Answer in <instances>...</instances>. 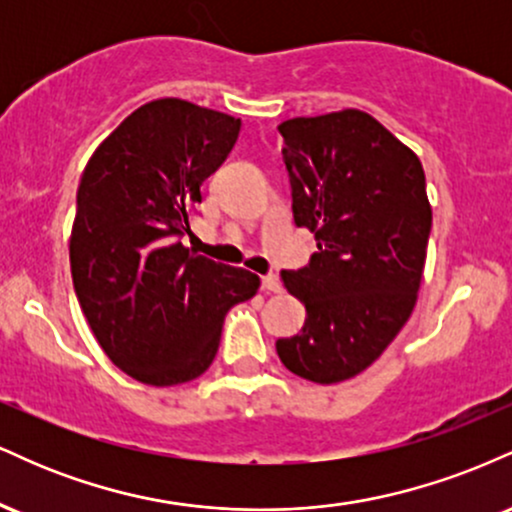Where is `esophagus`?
Here are the masks:
<instances>
[{
    "label": "esophagus",
    "instance_id": "obj_1",
    "mask_svg": "<svg viewBox=\"0 0 512 512\" xmlns=\"http://www.w3.org/2000/svg\"><path fill=\"white\" fill-rule=\"evenodd\" d=\"M262 289L267 293H281L284 291V284H281V279L276 274H267L262 276Z\"/></svg>",
    "mask_w": 512,
    "mask_h": 512
}]
</instances>
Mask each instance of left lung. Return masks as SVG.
<instances>
[{
    "label": "left lung",
    "mask_w": 512,
    "mask_h": 512,
    "mask_svg": "<svg viewBox=\"0 0 512 512\" xmlns=\"http://www.w3.org/2000/svg\"><path fill=\"white\" fill-rule=\"evenodd\" d=\"M279 132L293 219L315 233L317 252L308 267L281 272L305 325L276 354L305 380L342 383L383 354L414 310L433 221L426 175L363 110L293 117Z\"/></svg>",
    "instance_id": "left-lung-1"
}]
</instances>
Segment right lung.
I'll return each instance as SVG.
<instances>
[{
    "label": "right lung",
    "mask_w": 512,
    "mask_h": 512,
    "mask_svg": "<svg viewBox=\"0 0 512 512\" xmlns=\"http://www.w3.org/2000/svg\"><path fill=\"white\" fill-rule=\"evenodd\" d=\"M238 132L236 117L158 98L125 117L81 175L69 238L76 298L110 361L144 385L199 378L223 317L260 289L257 274L180 243Z\"/></svg>",
    "instance_id": "right-lung-1"
}]
</instances>
